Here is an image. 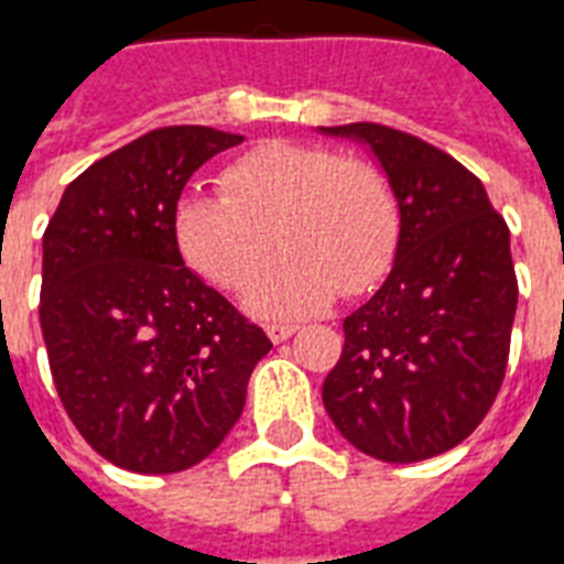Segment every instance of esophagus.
Returning a JSON list of instances; mask_svg holds the SVG:
<instances>
[{"label": "esophagus", "mask_w": 564, "mask_h": 564, "mask_svg": "<svg viewBox=\"0 0 564 564\" xmlns=\"http://www.w3.org/2000/svg\"><path fill=\"white\" fill-rule=\"evenodd\" d=\"M264 332H268V338L273 344L288 341V338H291V335L296 332V323H268V326H264Z\"/></svg>", "instance_id": "obj_1"}]
</instances>
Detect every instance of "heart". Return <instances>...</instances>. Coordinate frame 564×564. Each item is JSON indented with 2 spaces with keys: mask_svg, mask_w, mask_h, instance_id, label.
I'll use <instances>...</instances> for the list:
<instances>
[{
  "mask_svg": "<svg viewBox=\"0 0 564 564\" xmlns=\"http://www.w3.org/2000/svg\"><path fill=\"white\" fill-rule=\"evenodd\" d=\"M223 194L187 191L176 205V243L185 261L214 285L247 291L259 317L321 312L344 294L368 291L394 259L400 212L382 170L314 143L252 147L220 173Z\"/></svg>",
  "mask_w": 564,
  "mask_h": 564,
  "instance_id": "obj_1",
  "label": "heart"
}]
</instances>
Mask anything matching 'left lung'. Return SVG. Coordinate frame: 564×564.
<instances>
[{"instance_id":"1","label":"left lung","mask_w":564,"mask_h":564,"mask_svg":"<svg viewBox=\"0 0 564 564\" xmlns=\"http://www.w3.org/2000/svg\"><path fill=\"white\" fill-rule=\"evenodd\" d=\"M365 143L397 196L394 268L344 321L323 405L379 462L432 459L477 430L503 386L518 279L509 226L468 167L379 123L321 126Z\"/></svg>"}]
</instances>
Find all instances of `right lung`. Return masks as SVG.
Wrapping results in <instances>:
<instances>
[{"instance_id": "right-lung-1", "label": "right lung", "mask_w": 564, "mask_h": 564, "mask_svg": "<svg viewBox=\"0 0 564 564\" xmlns=\"http://www.w3.org/2000/svg\"><path fill=\"white\" fill-rule=\"evenodd\" d=\"M241 134L164 126L73 178L43 232L41 329L58 397L117 468L176 474L220 447L270 338L176 243L187 178Z\"/></svg>"}]
</instances>
